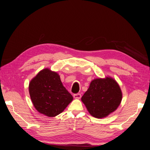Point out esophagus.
Listing matches in <instances>:
<instances>
[{"label":"esophagus","mask_w":150,"mask_h":150,"mask_svg":"<svg viewBox=\"0 0 150 150\" xmlns=\"http://www.w3.org/2000/svg\"><path fill=\"white\" fill-rule=\"evenodd\" d=\"M73 96L76 99H80L81 98V93H76V94H74Z\"/></svg>","instance_id":"obj_1"}]
</instances>
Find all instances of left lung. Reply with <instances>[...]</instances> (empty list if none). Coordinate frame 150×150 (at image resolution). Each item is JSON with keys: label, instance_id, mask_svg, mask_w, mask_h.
I'll use <instances>...</instances> for the list:
<instances>
[{"label": "left lung", "instance_id": "1", "mask_svg": "<svg viewBox=\"0 0 150 150\" xmlns=\"http://www.w3.org/2000/svg\"><path fill=\"white\" fill-rule=\"evenodd\" d=\"M82 101L91 115L102 118L115 111L122 99V93L117 82L111 77L92 81Z\"/></svg>", "mask_w": 150, "mask_h": 150}]
</instances>
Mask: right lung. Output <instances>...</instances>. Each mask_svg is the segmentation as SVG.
Here are the masks:
<instances>
[{"label":"right lung","instance_id":"right-lung-1","mask_svg":"<svg viewBox=\"0 0 150 150\" xmlns=\"http://www.w3.org/2000/svg\"><path fill=\"white\" fill-rule=\"evenodd\" d=\"M28 89L35 109L49 117L62 113L73 99L63 87L59 75L47 68L30 81Z\"/></svg>","mask_w":150,"mask_h":150}]
</instances>
